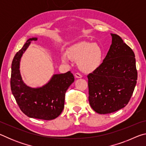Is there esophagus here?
Masks as SVG:
<instances>
[{
	"label": "esophagus",
	"instance_id": "34e87169",
	"mask_svg": "<svg viewBox=\"0 0 146 146\" xmlns=\"http://www.w3.org/2000/svg\"><path fill=\"white\" fill-rule=\"evenodd\" d=\"M75 76L76 78H78L82 77V74H80V73H75Z\"/></svg>",
	"mask_w": 146,
	"mask_h": 146
}]
</instances>
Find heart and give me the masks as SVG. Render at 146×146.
I'll return each instance as SVG.
<instances>
[{
    "instance_id": "1",
    "label": "heart",
    "mask_w": 146,
    "mask_h": 146,
    "mask_svg": "<svg viewBox=\"0 0 146 146\" xmlns=\"http://www.w3.org/2000/svg\"><path fill=\"white\" fill-rule=\"evenodd\" d=\"M69 53L62 52L61 58L64 62H68L71 57L78 60V66L84 71L95 70L102 62L103 51L97 44L80 42L69 48Z\"/></svg>"
}]
</instances>
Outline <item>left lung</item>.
I'll list each match as a JSON object with an SVG mask.
<instances>
[{"label":"left lung","instance_id":"obj_1","mask_svg":"<svg viewBox=\"0 0 146 146\" xmlns=\"http://www.w3.org/2000/svg\"><path fill=\"white\" fill-rule=\"evenodd\" d=\"M112 44L103 62L88 75L89 102L99 114L124 108L137 80L135 53L120 36L111 34Z\"/></svg>","mask_w":146,"mask_h":146}]
</instances>
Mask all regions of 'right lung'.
Returning <instances> with one entry per match:
<instances>
[{
  "label": "right lung",
  "mask_w": 146,
  "mask_h": 146,
  "mask_svg": "<svg viewBox=\"0 0 146 146\" xmlns=\"http://www.w3.org/2000/svg\"><path fill=\"white\" fill-rule=\"evenodd\" d=\"M36 40V38L28 39L15 55L11 64V90L19 108L26 115L50 120L61 114L64 107L66 92L75 78L71 71H68L54 75L50 81L42 88H31L24 83L19 71L20 60L31 41Z\"/></svg>",
  "instance_id": "1"
}]
</instances>
